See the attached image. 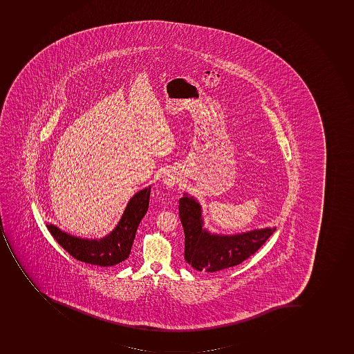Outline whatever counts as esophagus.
<instances>
[{"label": "esophagus", "instance_id": "obj_1", "mask_svg": "<svg viewBox=\"0 0 354 354\" xmlns=\"http://www.w3.org/2000/svg\"><path fill=\"white\" fill-rule=\"evenodd\" d=\"M165 184L168 185V186H174V185L176 184V181H177V179H176V177H174V176H166L164 179Z\"/></svg>", "mask_w": 354, "mask_h": 354}]
</instances>
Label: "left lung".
Returning a JSON list of instances; mask_svg holds the SVG:
<instances>
[{
  "instance_id": "left-lung-1",
  "label": "left lung",
  "mask_w": 354,
  "mask_h": 354,
  "mask_svg": "<svg viewBox=\"0 0 354 354\" xmlns=\"http://www.w3.org/2000/svg\"><path fill=\"white\" fill-rule=\"evenodd\" d=\"M179 217L185 233V261L195 270L206 272L240 265L276 231V227H267L230 236L211 234L203 229L201 205L187 195L179 199Z\"/></svg>"
}]
</instances>
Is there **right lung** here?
I'll return each mask as SVG.
<instances>
[{
  "mask_svg": "<svg viewBox=\"0 0 354 354\" xmlns=\"http://www.w3.org/2000/svg\"><path fill=\"white\" fill-rule=\"evenodd\" d=\"M151 187L136 194L125 208L122 218L110 235L102 240L78 239L47 225L53 238L78 261L98 267H112L129 258L138 226L149 207Z\"/></svg>",
  "mask_w": 354,
  "mask_h": 354,
  "instance_id": "right-lung-1",
  "label": "right lung"
}]
</instances>
